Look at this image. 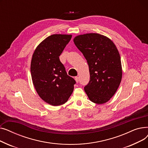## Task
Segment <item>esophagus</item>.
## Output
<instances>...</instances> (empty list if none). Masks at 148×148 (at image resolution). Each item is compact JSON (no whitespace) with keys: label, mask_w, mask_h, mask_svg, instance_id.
<instances>
[{"label":"esophagus","mask_w":148,"mask_h":148,"mask_svg":"<svg viewBox=\"0 0 148 148\" xmlns=\"http://www.w3.org/2000/svg\"><path fill=\"white\" fill-rule=\"evenodd\" d=\"M75 81H76V82L77 83H79V77H75Z\"/></svg>","instance_id":"34e87169"}]
</instances>
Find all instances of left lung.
I'll return each instance as SVG.
<instances>
[{
	"label": "left lung",
	"instance_id": "obj_1",
	"mask_svg": "<svg viewBox=\"0 0 148 148\" xmlns=\"http://www.w3.org/2000/svg\"><path fill=\"white\" fill-rule=\"evenodd\" d=\"M74 42L89 65L90 80L84 91L93 103L107 102L122 79L121 57L116 45L109 38L98 34L77 36Z\"/></svg>",
	"mask_w": 148,
	"mask_h": 148
}]
</instances>
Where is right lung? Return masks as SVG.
I'll return each instance as SVG.
<instances>
[{"mask_svg": "<svg viewBox=\"0 0 148 148\" xmlns=\"http://www.w3.org/2000/svg\"><path fill=\"white\" fill-rule=\"evenodd\" d=\"M72 35L55 34L41 42L35 50L30 65L35 88L42 99L57 106L65 103L74 90L75 80L69 76L59 56Z\"/></svg>", "mask_w": 148, "mask_h": 148, "instance_id": "1", "label": "right lung"}]
</instances>
